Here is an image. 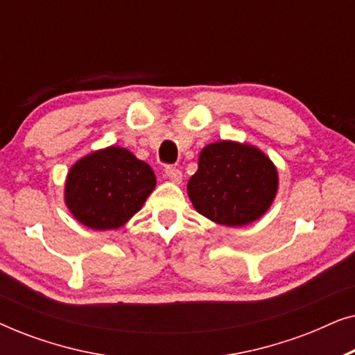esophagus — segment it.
<instances>
[{
  "instance_id": "esophagus-1",
  "label": "esophagus",
  "mask_w": 355,
  "mask_h": 355,
  "mask_svg": "<svg viewBox=\"0 0 355 355\" xmlns=\"http://www.w3.org/2000/svg\"><path fill=\"white\" fill-rule=\"evenodd\" d=\"M164 174H166V178L171 179L173 182H176V184L182 182V171L179 168L168 166L166 169H164Z\"/></svg>"
}]
</instances>
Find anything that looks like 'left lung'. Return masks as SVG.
<instances>
[{
  "label": "left lung",
  "mask_w": 355,
  "mask_h": 355,
  "mask_svg": "<svg viewBox=\"0 0 355 355\" xmlns=\"http://www.w3.org/2000/svg\"><path fill=\"white\" fill-rule=\"evenodd\" d=\"M278 191V171L254 145L221 140L207 145L187 193L196 210L225 226H245L268 210Z\"/></svg>",
  "instance_id": "8db88e82"
}]
</instances>
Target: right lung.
I'll list each match as a JSON object with an SVG mask.
<instances>
[{"label": "right lung", "instance_id": "add662e5", "mask_svg": "<svg viewBox=\"0 0 355 355\" xmlns=\"http://www.w3.org/2000/svg\"><path fill=\"white\" fill-rule=\"evenodd\" d=\"M155 184V173L147 163L129 150L108 147L87 155L71 168L66 205L90 230H118L142 208Z\"/></svg>", "mask_w": 355, "mask_h": 355}]
</instances>
